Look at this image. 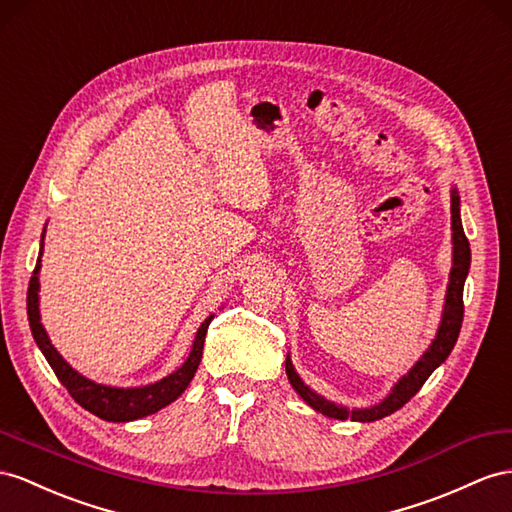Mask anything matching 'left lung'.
<instances>
[{
    "label": "left lung",
    "mask_w": 512,
    "mask_h": 512,
    "mask_svg": "<svg viewBox=\"0 0 512 512\" xmlns=\"http://www.w3.org/2000/svg\"><path fill=\"white\" fill-rule=\"evenodd\" d=\"M452 270H450V283H448V292H445V305H443V316L439 331L432 339L430 348L424 352L422 359H419L409 374H404L400 381L393 385L389 396L378 402L370 409H346L342 404H335L331 400L322 398L320 393L311 391L303 378H300L294 370L292 359L287 355L285 359V372L287 378H290V385L294 391L303 398L311 409H316L318 413L333 417V419H352V422H376V419H383L391 413H396L398 409L409 402L415 393L422 389V385L428 381V376L435 372L439 365L448 359L452 352L458 333H461V324H463V287L465 279L469 272L471 264V251H469V240L465 238L463 231V222H461V199H458L456 188H452Z\"/></svg>",
    "instance_id": "left-lung-1"
}]
</instances>
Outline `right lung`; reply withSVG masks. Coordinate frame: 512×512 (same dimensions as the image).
<instances>
[{
  "mask_svg": "<svg viewBox=\"0 0 512 512\" xmlns=\"http://www.w3.org/2000/svg\"><path fill=\"white\" fill-rule=\"evenodd\" d=\"M41 255H43V244H41V253H38L36 268L28 287V320H30V329H32L36 346L41 348L47 363L51 365V370L56 372L58 381L67 387L71 398L80 406H84L86 411L106 419V422H134V419L157 413L160 409H164L166 404L177 400L190 385L196 368H199L207 326L214 316H209L199 326L190 355L186 361H183L181 368L162 378V381H157L153 385H144V387H127V389L99 385L95 381H88V378L82 376L80 372H75L71 365L62 359L60 352L51 346L47 331L43 329L41 311H38V287H41V283H38V270H41Z\"/></svg>",
  "mask_w": 512,
  "mask_h": 512,
  "instance_id": "1",
  "label": "right lung"
}]
</instances>
